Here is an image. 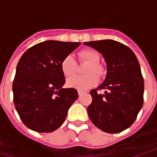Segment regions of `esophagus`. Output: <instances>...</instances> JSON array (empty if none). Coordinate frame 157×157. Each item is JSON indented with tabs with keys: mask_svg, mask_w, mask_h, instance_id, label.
Wrapping results in <instances>:
<instances>
[{
	"mask_svg": "<svg viewBox=\"0 0 157 157\" xmlns=\"http://www.w3.org/2000/svg\"><path fill=\"white\" fill-rule=\"evenodd\" d=\"M82 93H83V92H82V91H78V95H79V96L82 95Z\"/></svg>",
	"mask_w": 157,
	"mask_h": 157,
	"instance_id": "obj_1",
	"label": "esophagus"
}]
</instances>
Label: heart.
<instances>
[{"label":"heart","mask_w":157,"mask_h":157,"mask_svg":"<svg viewBox=\"0 0 157 157\" xmlns=\"http://www.w3.org/2000/svg\"><path fill=\"white\" fill-rule=\"evenodd\" d=\"M80 61L87 62L84 69L85 75H74L67 79V86L80 91L90 88L98 83V77L104 75V69L98 63L100 56L92 49H82L77 54ZM62 72L66 76L74 75L76 70V62L71 55H66L60 64Z\"/></svg>","instance_id":"obj_1"}]
</instances>
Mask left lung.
<instances>
[{
	"label": "left lung",
	"instance_id": "obj_1",
	"mask_svg": "<svg viewBox=\"0 0 157 157\" xmlns=\"http://www.w3.org/2000/svg\"><path fill=\"white\" fill-rule=\"evenodd\" d=\"M100 52L107 64L105 81L90 92L87 113L93 124L109 134L131 126L144 102V79L136 56L128 46L105 39L84 43ZM106 90L104 94L98 90Z\"/></svg>",
	"mask_w": 157,
	"mask_h": 157
}]
</instances>
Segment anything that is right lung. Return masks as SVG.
Masks as SVG:
<instances>
[{
  "mask_svg": "<svg viewBox=\"0 0 157 157\" xmlns=\"http://www.w3.org/2000/svg\"><path fill=\"white\" fill-rule=\"evenodd\" d=\"M81 43L44 41L26 50L19 59L12 83L13 102L22 123L39 133L53 132L64 123L78 98L65 82L60 64Z\"/></svg>",
  "mask_w": 157,
  "mask_h": 157,
  "instance_id": "right-lung-1",
  "label": "right lung"
}]
</instances>
